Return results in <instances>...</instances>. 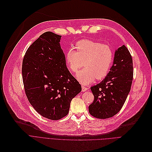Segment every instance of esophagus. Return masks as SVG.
<instances>
[{
	"instance_id": "34e87169",
	"label": "esophagus",
	"mask_w": 152,
	"mask_h": 152,
	"mask_svg": "<svg viewBox=\"0 0 152 152\" xmlns=\"http://www.w3.org/2000/svg\"><path fill=\"white\" fill-rule=\"evenodd\" d=\"M88 90V88H86V87H85V86H82V91L83 92H84V91H87Z\"/></svg>"
}]
</instances>
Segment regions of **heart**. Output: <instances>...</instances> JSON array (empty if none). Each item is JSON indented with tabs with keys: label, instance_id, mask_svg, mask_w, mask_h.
I'll list each match as a JSON object with an SVG mask.
<instances>
[{
	"label": "heart",
	"instance_id": "heart-1",
	"mask_svg": "<svg viewBox=\"0 0 152 152\" xmlns=\"http://www.w3.org/2000/svg\"><path fill=\"white\" fill-rule=\"evenodd\" d=\"M77 51L70 49L66 60L69 70L77 73L83 65L85 68L77 75L82 85H88L95 78L102 79L109 72L113 61L114 53L111 47L99 42L85 39L76 44Z\"/></svg>",
	"mask_w": 152,
	"mask_h": 152
}]
</instances>
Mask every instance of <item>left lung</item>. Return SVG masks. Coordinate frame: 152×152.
Here are the masks:
<instances>
[{
    "label": "left lung",
    "instance_id": "obj_1",
    "mask_svg": "<svg viewBox=\"0 0 152 152\" xmlns=\"http://www.w3.org/2000/svg\"><path fill=\"white\" fill-rule=\"evenodd\" d=\"M133 72L132 56L122 45L115 50L113 64L106 77L91 87L94 101L88 107L90 114L98 119L110 118L116 114L131 90Z\"/></svg>",
    "mask_w": 152,
    "mask_h": 152
}]
</instances>
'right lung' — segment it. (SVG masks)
<instances>
[{"label": "right lung", "instance_id": "right-lung-1", "mask_svg": "<svg viewBox=\"0 0 152 152\" xmlns=\"http://www.w3.org/2000/svg\"><path fill=\"white\" fill-rule=\"evenodd\" d=\"M61 36L47 31L28 48L22 64L27 98L42 116L59 120L67 115L70 102L82 91L66 66Z\"/></svg>", "mask_w": 152, "mask_h": 152}]
</instances>
